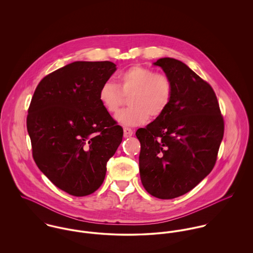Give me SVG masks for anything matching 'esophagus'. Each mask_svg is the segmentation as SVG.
Segmentation results:
<instances>
[{
    "instance_id": "34e87169",
    "label": "esophagus",
    "mask_w": 253,
    "mask_h": 253,
    "mask_svg": "<svg viewBox=\"0 0 253 253\" xmlns=\"http://www.w3.org/2000/svg\"><path fill=\"white\" fill-rule=\"evenodd\" d=\"M132 134H133V131L130 127H126V126L124 127V136L125 137H130Z\"/></svg>"
}]
</instances>
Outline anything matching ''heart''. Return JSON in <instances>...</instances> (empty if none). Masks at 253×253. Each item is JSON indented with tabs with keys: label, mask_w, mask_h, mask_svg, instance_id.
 I'll list each match as a JSON object with an SVG mask.
<instances>
[{
	"label": "heart",
	"mask_w": 253,
	"mask_h": 253,
	"mask_svg": "<svg viewBox=\"0 0 253 253\" xmlns=\"http://www.w3.org/2000/svg\"><path fill=\"white\" fill-rule=\"evenodd\" d=\"M173 95L170 78L155 73L142 65H133L116 77V84L104 83L98 93L99 101L111 114H116L128 96V107L121 111L116 120L123 126H139L150 116L161 117L169 108Z\"/></svg>",
	"instance_id": "1"
}]
</instances>
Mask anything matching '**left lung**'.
Returning a JSON list of instances; mask_svg holds the SVG:
<instances>
[{
  "label": "left lung",
  "mask_w": 253,
  "mask_h": 253,
  "mask_svg": "<svg viewBox=\"0 0 253 253\" xmlns=\"http://www.w3.org/2000/svg\"><path fill=\"white\" fill-rule=\"evenodd\" d=\"M168 75L173 95L167 111L136 130L140 178L152 196L169 200L195 188L212 170L224 120L211 85L177 59L154 63Z\"/></svg>",
  "instance_id": "obj_1"
}]
</instances>
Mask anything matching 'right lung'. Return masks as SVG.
Segmentation results:
<instances>
[{
	"instance_id": "1",
	"label": "right lung",
	"mask_w": 253,
	"mask_h": 253,
	"mask_svg": "<svg viewBox=\"0 0 253 253\" xmlns=\"http://www.w3.org/2000/svg\"><path fill=\"white\" fill-rule=\"evenodd\" d=\"M110 61H76L37 85L27 115L32 155L56 187L87 196L103 183L123 127L99 101L101 85L116 71Z\"/></svg>"
}]
</instances>
